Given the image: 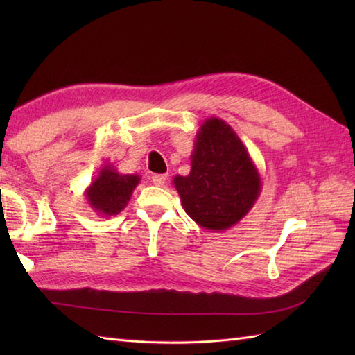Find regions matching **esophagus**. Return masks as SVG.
I'll list each match as a JSON object with an SVG mask.
<instances>
[{"mask_svg": "<svg viewBox=\"0 0 355 355\" xmlns=\"http://www.w3.org/2000/svg\"><path fill=\"white\" fill-rule=\"evenodd\" d=\"M150 178H153V183L155 186H163L166 183V180H168V175H166V173H155V175Z\"/></svg>", "mask_w": 355, "mask_h": 355, "instance_id": "1", "label": "esophagus"}]
</instances>
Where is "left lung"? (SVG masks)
<instances>
[{"mask_svg":"<svg viewBox=\"0 0 355 355\" xmlns=\"http://www.w3.org/2000/svg\"><path fill=\"white\" fill-rule=\"evenodd\" d=\"M189 175H175L173 186L184 212L200 227L229 230L250 212L262 183L259 171L233 128L209 117L195 135Z\"/></svg>","mask_w":355,"mask_h":355,"instance_id":"1","label":"left lung"}]
</instances>
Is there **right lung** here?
<instances>
[{
  "label": "right lung",
  "mask_w": 355,
  "mask_h": 355,
  "mask_svg": "<svg viewBox=\"0 0 355 355\" xmlns=\"http://www.w3.org/2000/svg\"><path fill=\"white\" fill-rule=\"evenodd\" d=\"M140 183L137 173H120L114 164L105 163L85 189V198L96 214L112 216L122 212Z\"/></svg>",
  "instance_id": "obj_1"
}]
</instances>
